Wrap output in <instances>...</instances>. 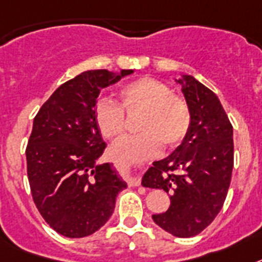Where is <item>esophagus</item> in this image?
I'll return each mask as SVG.
<instances>
[{
	"label": "esophagus",
	"instance_id": "esophagus-1",
	"mask_svg": "<svg viewBox=\"0 0 262 262\" xmlns=\"http://www.w3.org/2000/svg\"><path fill=\"white\" fill-rule=\"evenodd\" d=\"M128 183H129V186H139L140 185V172L138 171V170H133V171H129Z\"/></svg>",
	"mask_w": 262,
	"mask_h": 262
}]
</instances>
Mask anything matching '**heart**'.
I'll list each match as a JSON object with an SVG mask.
<instances>
[{
	"mask_svg": "<svg viewBox=\"0 0 262 262\" xmlns=\"http://www.w3.org/2000/svg\"><path fill=\"white\" fill-rule=\"evenodd\" d=\"M120 106L110 97H101L95 105V122L105 139H118L126 128L127 112H142L138 129L112 147V155L120 161L143 159L159 152L162 146L174 148L187 136L191 127L189 103L171 94L165 83L154 77H139L119 88Z\"/></svg>",
	"mask_w": 262,
	"mask_h": 262,
	"instance_id": "heart-1",
	"label": "heart"
}]
</instances>
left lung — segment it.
<instances>
[{
    "label": "left lung",
    "instance_id": "8db88e82",
    "mask_svg": "<svg viewBox=\"0 0 262 262\" xmlns=\"http://www.w3.org/2000/svg\"><path fill=\"white\" fill-rule=\"evenodd\" d=\"M178 83L191 111V127L172 154L152 163L142 185L171 194L170 207L152 220L170 234L187 238L205 230L224 206L234 144L232 123L217 95L189 75Z\"/></svg>",
    "mask_w": 262,
    "mask_h": 262
}]
</instances>
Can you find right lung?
<instances>
[{
	"label": "right lung",
	"mask_w": 262,
	"mask_h": 262,
	"mask_svg": "<svg viewBox=\"0 0 262 262\" xmlns=\"http://www.w3.org/2000/svg\"><path fill=\"white\" fill-rule=\"evenodd\" d=\"M133 72L80 73L61 84L34 116L28 179L34 205L58 234L80 238L97 232L127 187L111 163H99L105 143L94 111L100 91Z\"/></svg>",
	"instance_id": "add662e5"
}]
</instances>
